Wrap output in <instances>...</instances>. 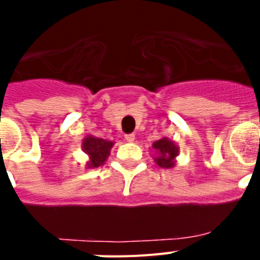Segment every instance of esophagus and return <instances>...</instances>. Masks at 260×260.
Returning <instances> with one entry per match:
<instances>
[{"instance_id": "esophagus-1", "label": "esophagus", "mask_w": 260, "mask_h": 260, "mask_svg": "<svg viewBox=\"0 0 260 260\" xmlns=\"http://www.w3.org/2000/svg\"><path fill=\"white\" fill-rule=\"evenodd\" d=\"M124 138L127 142H133V141H135V135H133V133H128V135L124 136Z\"/></svg>"}]
</instances>
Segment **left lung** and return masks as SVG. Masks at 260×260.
<instances>
[{
	"instance_id": "1",
	"label": "left lung",
	"mask_w": 260,
	"mask_h": 260,
	"mask_svg": "<svg viewBox=\"0 0 260 260\" xmlns=\"http://www.w3.org/2000/svg\"><path fill=\"white\" fill-rule=\"evenodd\" d=\"M152 148L156 152L155 162L160 168H174V165H175V157L179 153V148L174 141L164 137L161 140L153 142Z\"/></svg>"
}]
</instances>
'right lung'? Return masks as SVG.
Here are the masks:
<instances>
[{
	"instance_id": "obj_1",
	"label": "right lung",
	"mask_w": 260,
	"mask_h": 260,
	"mask_svg": "<svg viewBox=\"0 0 260 260\" xmlns=\"http://www.w3.org/2000/svg\"><path fill=\"white\" fill-rule=\"evenodd\" d=\"M114 142L112 141L103 140V138L87 136L82 141V150L89 155V162L87 168H99L100 165L107 161L108 156L110 155V148L113 147Z\"/></svg>"
}]
</instances>
